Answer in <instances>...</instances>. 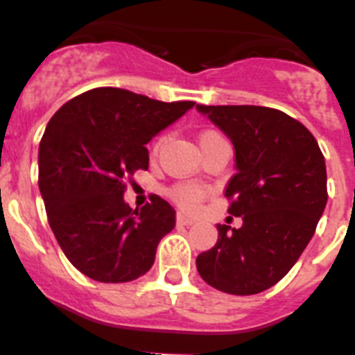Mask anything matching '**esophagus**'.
I'll list each match as a JSON object with an SVG mask.
<instances>
[{
    "instance_id": "1",
    "label": "esophagus",
    "mask_w": 355,
    "mask_h": 355,
    "mask_svg": "<svg viewBox=\"0 0 355 355\" xmlns=\"http://www.w3.org/2000/svg\"><path fill=\"white\" fill-rule=\"evenodd\" d=\"M175 220H178V224H181V225L196 224V218H192V216H187L184 213H178V215H175Z\"/></svg>"
}]
</instances>
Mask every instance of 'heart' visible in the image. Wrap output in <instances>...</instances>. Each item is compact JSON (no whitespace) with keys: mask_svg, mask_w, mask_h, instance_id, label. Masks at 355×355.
Listing matches in <instances>:
<instances>
[{"mask_svg":"<svg viewBox=\"0 0 355 355\" xmlns=\"http://www.w3.org/2000/svg\"><path fill=\"white\" fill-rule=\"evenodd\" d=\"M218 139H224L218 131H205V133L200 135L199 142L205 144L208 140H218ZM168 196L174 202H178L180 206L187 209H196L197 206L200 205V200L205 199L206 196V188L200 187L197 183H180L172 187L168 190Z\"/></svg>","mask_w":355,"mask_h":355,"instance_id":"obj_1","label":"heart"}]
</instances>
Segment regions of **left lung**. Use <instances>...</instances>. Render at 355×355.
Wrapping results in <instances>:
<instances>
[{"label":"left lung","mask_w":355,"mask_h":355,"mask_svg":"<svg viewBox=\"0 0 355 355\" xmlns=\"http://www.w3.org/2000/svg\"><path fill=\"white\" fill-rule=\"evenodd\" d=\"M197 112L234 146L227 211L241 227L218 224V240L196 259L209 286L254 295L277 284L315 234L327 205V171L318 142L299 121L266 106H206Z\"/></svg>","instance_id":"left-lung-1"}]
</instances>
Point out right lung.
<instances>
[{
    "mask_svg": "<svg viewBox=\"0 0 355 355\" xmlns=\"http://www.w3.org/2000/svg\"><path fill=\"white\" fill-rule=\"evenodd\" d=\"M193 105L99 87L65 103L48 122L39 146V188L56 241L81 274L128 283L149 272L175 211L158 196L130 208L124 181L147 171L146 144Z\"/></svg>",
    "mask_w": 355,
    "mask_h": 355,
    "instance_id": "obj_1",
    "label": "right lung"
}]
</instances>
